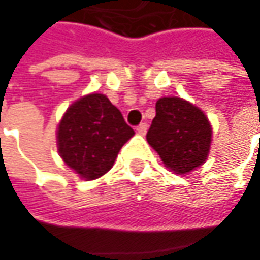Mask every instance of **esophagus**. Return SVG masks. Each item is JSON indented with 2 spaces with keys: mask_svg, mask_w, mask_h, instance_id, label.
Instances as JSON below:
<instances>
[{
  "mask_svg": "<svg viewBox=\"0 0 260 260\" xmlns=\"http://www.w3.org/2000/svg\"><path fill=\"white\" fill-rule=\"evenodd\" d=\"M136 130H137V133H139L140 136H145L146 132H147V124H146V123H142V124L137 125V128H136Z\"/></svg>",
  "mask_w": 260,
  "mask_h": 260,
  "instance_id": "obj_1",
  "label": "esophagus"
}]
</instances>
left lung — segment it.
<instances>
[{
	"instance_id": "left-lung-1",
	"label": "left lung",
	"mask_w": 260,
	"mask_h": 260,
	"mask_svg": "<svg viewBox=\"0 0 260 260\" xmlns=\"http://www.w3.org/2000/svg\"><path fill=\"white\" fill-rule=\"evenodd\" d=\"M146 139L168 169L186 175L208 159L213 128L204 111L189 101L162 96Z\"/></svg>"
}]
</instances>
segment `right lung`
I'll return each mask as SVG.
<instances>
[{
	"mask_svg": "<svg viewBox=\"0 0 260 260\" xmlns=\"http://www.w3.org/2000/svg\"><path fill=\"white\" fill-rule=\"evenodd\" d=\"M135 130L104 94L84 95L68 107L57 132V152L75 174L92 181L107 174Z\"/></svg>",
	"mask_w": 260,
	"mask_h": 260,
	"instance_id": "1",
	"label": "right lung"
}]
</instances>
